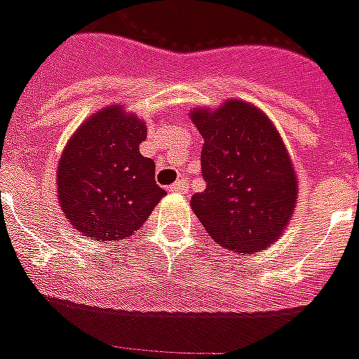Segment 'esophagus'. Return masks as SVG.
Returning a JSON list of instances; mask_svg holds the SVG:
<instances>
[{
	"mask_svg": "<svg viewBox=\"0 0 359 359\" xmlns=\"http://www.w3.org/2000/svg\"><path fill=\"white\" fill-rule=\"evenodd\" d=\"M168 191H172V193H185V191H187V182H185V180H180V182L172 183L168 187Z\"/></svg>",
	"mask_w": 359,
	"mask_h": 359,
	"instance_id": "esophagus-1",
	"label": "esophagus"
}]
</instances>
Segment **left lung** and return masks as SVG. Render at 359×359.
Masks as SVG:
<instances>
[{
	"label": "left lung",
	"instance_id": "obj_1",
	"mask_svg": "<svg viewBox=\"0 0 359 359\" xmlns=\"http://www.w3.org/2000/svg\"><path fill=\"white\" fill-rule=\"evenodd\" d=\"M205 140L203 193L193 212L219 247L258 252L281 237L297 203V177L268 116L243 101L191 112Z\"/></svg>",
	"mask_w": 359,
	"mask_h": 359
}]
</instances>
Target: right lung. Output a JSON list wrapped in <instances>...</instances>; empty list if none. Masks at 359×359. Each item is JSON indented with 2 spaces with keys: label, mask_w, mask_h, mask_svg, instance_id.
I'll return each instance as SVG.
<instances>
[{
  "label": "right lung",
  "mask_w": 359,
  "mask_h": 359,
  "mask_svg": "<svg viewBox=\"0 0 359 359\" xmlns=\"http://www.w3.org/2000/svg\"><path fill=\"white\" fill-rule=\"evenodd\" d=\"M147 126L120 107L97 112L70 137L59 162L62 212L80 233L118 241L140 229L166 191L140 153Z\"/></svg>",
  "instance_id": "1"
}]
</instances>
